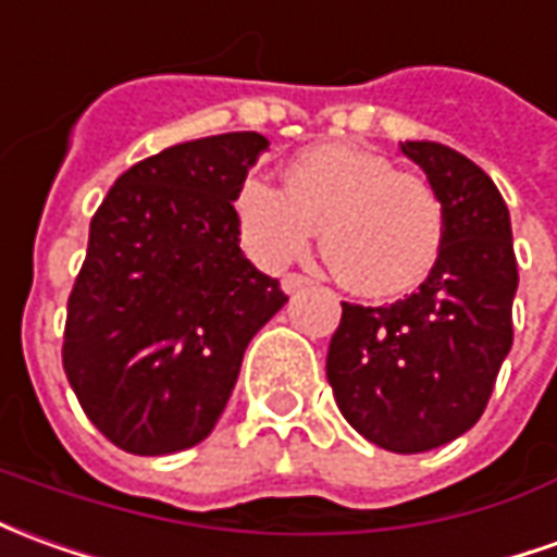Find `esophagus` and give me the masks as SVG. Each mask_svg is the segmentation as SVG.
Wrapping results in <instances>:
<instances>
[{"label":"esophagus","instance_id":"1","mask_svg":"<svg viewBox=\"0 0 557 557\" xmlns=\"http://www.w3.org/2000/svg\"><path fill=\"white\" fill-rule=\"evenodd\" d=\"M305 286H310V280H307L305 274H286V277H283V292H286V295H295V292H301Z\"/></svg>","mask_w":557,"mask_h":557}]
</instances>
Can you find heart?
<instances>
[{"label":"heart","instance_id":"1","mask_svg":"<svg viewBox=\"0 0 557 557\" xmlns=\"http://www.w3.org/2000/svg\"><path fill=\"white\" fill-rule=\"evenodd\" d=\"M235 211L240 238L265 268L307 256L322 228L332 274L364 298L416 289L441 256L443 208L434 189L356 144L301 150L286 165V186L244 181Z\"/></svg>","mask_w":557,"mask_h":557}]
</instances>
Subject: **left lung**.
<instances>
[{
  "instance_id": "obj_1",
  "label": "left lung",
  "mask_w": 557,
  "mask_h": 557,
  "mask_svg": "<svg viewBox=\"0 0 557 557\" xmlns=\"http://www.w3.org/2000/svg\"><path fill=\"white\" fill-rule=\"evenodd\" d=\"M400 153L441 201V256L395 305H344L325 373L364 441L413 455L480 422L512 346L519 268L507 205L480 165L437 141H404Z\"/></svg>"
}]
</instances>
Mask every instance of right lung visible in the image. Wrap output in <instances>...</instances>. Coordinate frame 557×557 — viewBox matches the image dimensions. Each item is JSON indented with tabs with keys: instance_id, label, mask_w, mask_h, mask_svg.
Instances as JSON below:
<instances>
[{
	"instance_id": "1",
	"label": "right lung",
	"mask_w": 557,
	"mask_h": 557,
	"mask_svg": "<svg viewBox=\"0 0 557 557\" xmlns=\"http://www.w3.org/2000/svg\"><path fill=\"white\" fill-rule=\"evenodd\" d=\"M265 150L259 132L174 144L120 174L89 223L62 368L126 453L205 441L252 334L289 301L240 250L235 198Z\"/></svg>"
}]
</instances>
